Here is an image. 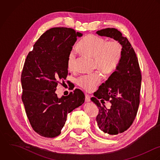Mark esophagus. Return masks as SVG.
<instances>
[{"label": "esophagus", "mask_w": 160, "mask_h": 160, "mask_svg": "<svg viewBox=\"0 0 160 160\" xmlns=\"http://www.w3.org/2000/svg\"><path fill=\"white\" fill-rule=\"evenodd\" d=\"M85 101L87 102L90 101V96H89L87 93H85Z\"/></svg>", "instance_id": "1"}]
</instances>
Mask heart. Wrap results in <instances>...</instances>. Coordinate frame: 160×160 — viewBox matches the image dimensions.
Segmentation results:
<instances>
[{
  "label": "heart",
  "instance_id": "obj_1",
  "mask_svg": "<svg viewBox=\"0 0 160 160\" xmlns=\"http://www.w3.org/2000/svg\"><path fill=\"white\" fill-rule=\"evenodd\" d=\"M84 54L94 59V67L106 74L115 72L121 62L123 48L118 41H107L105 38L96 34H89L83 38L78 46ZM77 51L72 50L68 56L67 65L70 70L75 68ZM102 79V75L95 72L80 75L77 78V83L84 90H94Z\"/></svg>",
  "mask_w": 160,
  "mask_h": 160
}]
</instances>
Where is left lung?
Listing matches in <instances>:
<instances>
[{
    "instance_id": "obj_1",
    "label": "left lung",
    "mask_w": 160,
    "mask_h": 160,
    "mask_svg": "<svg viewBox=\"0 0 160 160\" xmlns=\"http://www.w3.org/2000/svg\"><path fill=\"white\" fill-rule=\"evenodd\" d=\"M96 33L118 41L123 48L118 68L99 86L95 97L91 98L99 109L96 118L98 128L111 137L127 130L137 116L142 75L138 59L126 37H123L121 32L113 28L102 29ZM104 100L111 102V108H107L104 106Z\"/></svg>"
}]
</instances>
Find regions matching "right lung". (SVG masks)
I'll return each instance as SVG.
<instances>
[{"label": "right lung", "mask_w": 160, "mask_h": 160, "mask_svg": "<svg viewBox=\"0 0 160 160\" xmlns=\"http://www.w3.org/2000/svg\"><path fill=\"white\" fill-rule=\"evenodd\" d=\"M82 36L70 28H51L39 37L27 56L21 76L22 99L32 129L41 136L59 135L67 114L85 101L79 89L61 98L55 93L61 82H65L68 54Z\"/></svg>", "instance_id": "obj_1"}]
</instances>
